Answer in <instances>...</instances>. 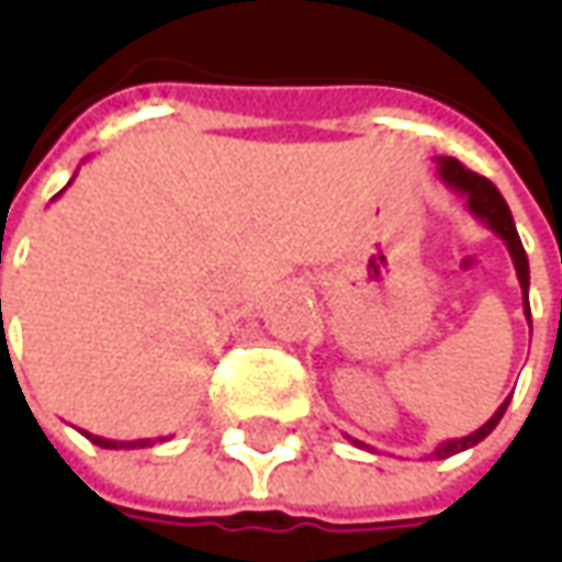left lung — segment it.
<instances>
[{
  "label": "left lung",
  "instance_id": "1",
  "mask_svg": "<svg viewBox=\"0 0 562 562\" xmlns=\"http://www.w3.org/2000/svg\"><path fill=\"white\" fill-rule=\"evenodd\" d=\"M437 175H440V181L449 190H456L458 196H464L468 202V212H471L476 221H483L492 233H498L502 239H505L507 251H510V258H514V270H517V280H520V289H522V307H526V323L532 326V313H529V258H526V251H522V243H520V233L514 227V217H510V209H507L505 196L498 193V187L492 184L490 178H483V175H476V171L464 169L458 159L452 156H440L437 159ZM507 403H510V396H507L505 403L495 409L486 425L480 427V430H473L468 437H461V440H449V442H440L430 458H449V456H458V452H464V449H471L476 446L480 440H486L495 425L502 422V415H505ZM347 440L353 442V446H366V442L353 440V437H347Z\"/></svg>",
  "mask_w": 562,
  "mask_h": 562
}]
</instances>
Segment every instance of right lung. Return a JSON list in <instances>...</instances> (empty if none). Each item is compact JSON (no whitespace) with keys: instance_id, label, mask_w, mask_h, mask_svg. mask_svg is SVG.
Returning a JSON list of instances; mask_svg holds the SVG:
<instances>
[{"instance_id":"obj_1","label":"right lung","mask_w":562,"mask_h":562,"mask_svg":"<svg viewBox=\"0 0 562 562\" xmlns=\"http://www.w3.org/2000/svg\"><path fill=\"white\" fill-rule=\"evenodd\" d=\"M70 187V184H67ZM67 187H64V190H67ZM64 190H60V193H64ZM60 193H57V196H60ZM86 437H89L91 442H94V446H101V449H147V446H156V442H162V437H159V440L153 442V440H128V442H120V440H104V437H94V434H86Z\"/></svg>"}]
</instances>
